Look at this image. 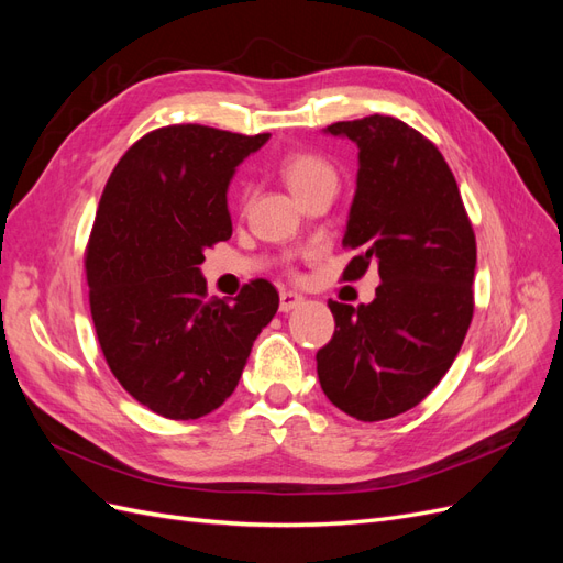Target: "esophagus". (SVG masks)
<instances>
[{"instance_id":"esophagus-1","label":"esophagus","mask_w":563,"mask_h":563,"mask_svg":"<svg viewBox=\"0 0 563 563\" xmlns=\"http://www.w3.org/2000/svg\"><path fill=\"white\" fill-rule=\"evenodd\" d=\"M302 302H305V298L300 294H294V291H282L279 294V310L282 312H291V310L300 308Z\"/></svg>"}]
</instances>
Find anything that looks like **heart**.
<instances>
[{
    "mask_svg": "<svg viewBox=\"0 0 563 563\" xmlns=\"http://www.w3.org/2000/svg\"><path fill=\"white\" fill-rule=\"evenodd\" d=\"M279 172L298 199L310 195L321 185L338 180L335 168L323 157L312 155V152H296V155L284 157L279 164Z\"/></svg>",
    "mask_w": 563,
    "mask_h": 563,
    "instance_id": "1",
    "label": "heart"
}]
</instances>
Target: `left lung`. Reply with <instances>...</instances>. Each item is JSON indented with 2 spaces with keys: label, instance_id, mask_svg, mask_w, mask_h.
Returning <instances> with one entry per match:
<instances>
[{
  "label": "left lung",
  "instance_id": "obj_1",
  "mask_svg": "<svg viewBox=\"0 0 563 563\" xmlns=\"http://www.w3.org/2000/svg\"><path fill=\"white\" fill-rule=\"evenodd\" d=\"M327 133L360 147L343 246V279L378 265L368 305L331 300V343L317 352L323 395L347 416L376 422L418 406L446 376L474 312V230L457 183L434 143L401 119L371 114Z\"/></svg>",
  "mask_w": 563,
  "mask_h": 563
}]
</instances>
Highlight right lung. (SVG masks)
Masks as SVG:
<instances>
[{
	"mask_svg": "<svg viewBox=\"0 0 563 563\" xmlns=\"http://www.w3.org/2000/svg\"><path fill=\"white\" fill-rule=\"evenodd\" d=\"M267 139L201 124L150 131L100 197L84 263L98 343L129 395L164 418L216 411L277 314L269 282L246 284L232 302L207 300L199 269L203 251L232 236L234 168Z\"/></svg>",
	"mask_w": 563,
	"mask_h": 563,
	"instance_id": "1",
	"label": "right lung"
}]
</instances>
